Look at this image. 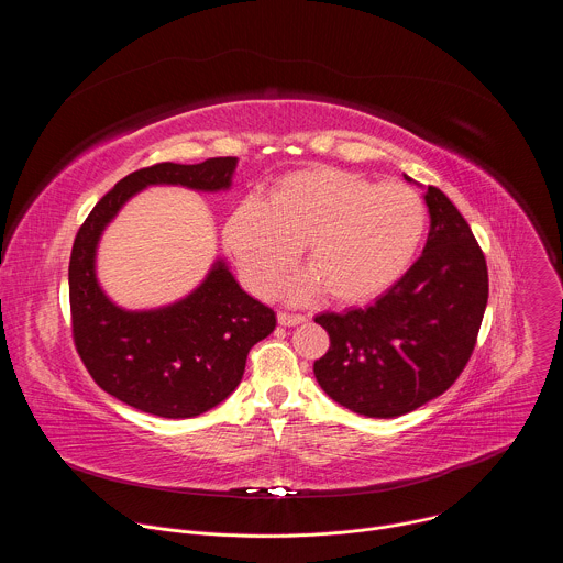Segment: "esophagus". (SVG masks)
<instances>
[{
	"label": "esophagus",
	"mask_w": 563,
	"mask_h": 563,
	"mask_svg": "<svg viewBox=\"0 0 563 563\" xmlns=\"http://www.w3.org/2000/svg\"><path fill=\"white\" fill-rule=\"evenodd\" d=\"M305 316L302 313H289V311H278V323L283 328H294V325H300L305 323Z\"/></svg>",
	"instance_id": "obj_1"
}]
</instances>
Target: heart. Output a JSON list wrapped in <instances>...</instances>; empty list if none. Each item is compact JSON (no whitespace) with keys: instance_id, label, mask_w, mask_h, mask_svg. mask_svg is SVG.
Listing matches in <instances>:
<instances>
[{"instance_id":"obj_1","label":"heart","mask_w":563,"mask_h":563,"mask_svg":"<svg viewBox=\"0 0 563 563\" xmlns=\"http://www.w3.org/2000/svg\"><path fill=\"white\" fill-rule=\"evenodd\" d=\"M426 229V202L408 185L311 167L274 183L265 200H240L222 243L256 294L274 291L302 245L309 274L289 285L291 296L320 287L336 302H365L404 278Z\"/></svg>"}]
</instances>
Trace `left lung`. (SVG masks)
<instances>
[{
  "label": "left lung",
  "mask_w": 563,
  "mask_h": 563,
  "mask_svg": "<svg viewBox=\"0 0 563 563\" xmlns=\"http://www.w3.org/2000/svg\"><path fill=\"white\" fill-rule=\"evenodd\" d=\"M426 205L428 243L404 278L365 309L313 318L330 334L316 380L363 417L394 419L441 396L467 365L484 320V252L441 189L428 187Z\"/></svg>",
  "instance_id": "left-lung-1"
}]
</instances>
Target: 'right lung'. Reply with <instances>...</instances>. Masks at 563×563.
I'll return each instance as SVG.
<instances>
[{
	"label": "right lung",
	"instance_id": "obj_1",
	"mask_svg": "<svg viewBox=\"0 0 563 563\" xmlns=\"http://www.w3.org/2000/svg\"><path fill=\"white\" fill-rule=\"evenodd\" d=\"M238 157L200 165L159 163L122 178L79 227L68 296L75 350L91 378L122 404L165 419L198 417L238 387L250 350L276 328V313L240 289L222 261L187 298L148 311H126L109 300L96 276L104 227L122 205L151 185L196 191L231 187Z\"/></svg>",
	"mask_w": 563,
	"mask_h": 563
}]
</instances>
